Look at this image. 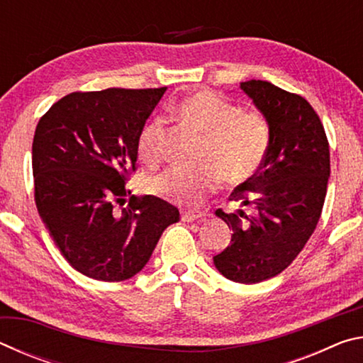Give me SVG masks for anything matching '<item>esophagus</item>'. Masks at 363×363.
<instances>
[{"instance_id": "1", "label": "esophagus", "mask_w": 363, "mask_h": 363, "mask_svg": "<svg viewBox=\"0 0 363 363\" xmlns=\"http://www.w3.org/2000/svg\"><path fill=\"white\" fill-rule=\"evenodd\" d=\"M206 213L205 211H182L181 213V219L184 220V223H192V220H196L200 218H205Z\"/></svg>"}]
</instances>
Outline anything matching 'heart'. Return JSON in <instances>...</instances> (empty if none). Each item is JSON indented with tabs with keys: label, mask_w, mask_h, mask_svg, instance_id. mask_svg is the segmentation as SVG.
Segmentation results:
<instances>
[{
	"label": "heart",
	"mask_w": 363,
	"mask_h": 363,
	"mask_svg": "<svg viewBox=\"0 0 363 363\" xmlns=\"http://www.w3.org/2000/svg\"><path fill=\"white\" fill-rule=\"evenodd\" d=\"M174 116L203 134L196 168L169 167L150 176L145 187L150 194L177 205L195 206L224 179L242 184L261 169L270 147V123L256 110L240 106L213 91H196L174 104ZM167 120L153 116L138 136L139 158L155 164L163 155Z\"/></svg>",
	"instance_id": "1"
}]
</instances>
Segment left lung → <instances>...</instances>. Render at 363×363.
Wrapping results in <instances>:
<instances>
[{"label":"left lung","mask_w":363,"mask_h":363,"mask_svg":"<svg viewBox=\"0 0 363 363\" xmlns=\"http://www.w3.org/2000/svg\"><path fill=\"white\" fill-rule=\"evenodd\" d=\"M240 88L266 115L272 138L261 169L229 199L251 213L216 211L233 233L213 261L225 279L250 285L285 270L314 233L327 195L330 147L304 97L261 79Z\"/></svg>","instance_id":"obj_1"}]
</instances>
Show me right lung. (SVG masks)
<instances>
[{
	"instance_id": "add662e5",
	"label": "right lung",
	"mask_w": 363,
	"mask_h": 363,
	"mask_svg": "<svg viewBox=\"0 0 363 363\" xmlns=\"http://www.w3.org/2000/svg\"><path fill=\"white\" fill-rule=\"evenodd\" d=\"M167 88L67 94L41 116L32 145L35 203L60 253L89 279H131L179 210L155 195L126 196L138 136Z\"/></svg>"
}]
</instances>
